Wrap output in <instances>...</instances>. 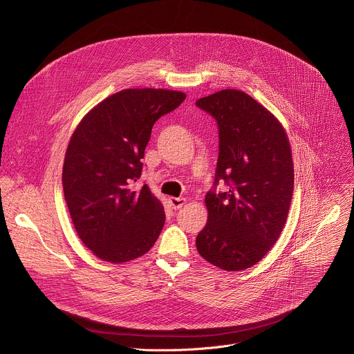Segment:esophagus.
I'll list each match as a JSON object with an SVG mask.
<instances>
[{"instance_id": "obj_1", "label": "esophagus", "mask_w": 354, "mask_h": 354, "mask_svg": "<svg viewBox=\"0 0 354 354\" xmlns=\"http://www.w3.org/2000/svg\"><path fill=\"white\" fill-rule=\"evenodd\" d=\"M168 203L174 210H178L186 203V198L185 197H168Z\"/></svg>"}]
</instances>
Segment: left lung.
Listing matches in <instances>:
<instances>
[{
    "label": "left lung",
    "mask_w": 354,
    "mask_h": 354,
    "mask_svg": "<svg viewBox=\"0 0 354 354\" xmlns=\"http://www.w3.org/2000/svg\"><path fill=\"white\" fill-rule=\"evenodd\" d=\"M196 105L217 120L214 183L228 185L206 194L209 217L196 248L223 270H245L263 259L286 225L294 189L290 140L279 119L242 91L223 89Z\"/></svg>",
    "instance_id": "8db88e82"
}]
</instances>
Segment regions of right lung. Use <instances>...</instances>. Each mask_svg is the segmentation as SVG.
Instances as JSON below:
<instances>
[{
  "mask_svg": "<svg viewBox=\"0 0 354 354\" xmlns=\"http://www.w3.org/2000/svg\"><path fill=\"white\" fill-rule=\"evenodd\" d=\"M185 92L129 88L93 106L67 145L63 189L74 228L92 254L124 263L153 248L164 206L147 185L134 189L154 123L176 109Z\"/></svg>",
  "mask_w": 354,
  "mask_h": 354,
  "instance_id": "add662e5",
  "label": "right lung"
}]
</instances>
